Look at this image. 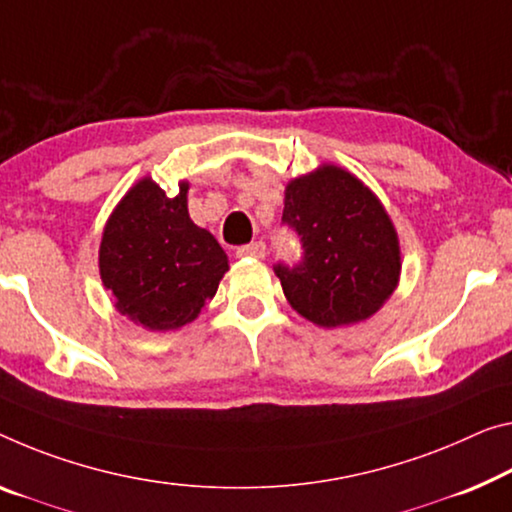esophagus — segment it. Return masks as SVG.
Returning <instances> with one entry per match:
<instances>
[{
    "mask_svg": "<svg viewBox=\"0 0 512 512\" xmlns=\"http://www.w3.org/2000/svg\"><path fill=\"white\" fill-rule=\"evenodd\" d=\"M238 256L240 258H265V245L261 240L249 242V245L238 249Z\"/></svg>",
    "mask_w": 512,
    "mask_h": 512,
    "instance_id": "34e87169",
    "label": "esophagus"
}]
</instances>
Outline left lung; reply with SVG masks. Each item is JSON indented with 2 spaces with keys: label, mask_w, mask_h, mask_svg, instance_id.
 <instances>
[{
  "label": "left lung",
  "mask_w": 512,
  "mask_h": 512,
  "mask_svg": "<svg viewBox=\"0 0 512 512\" xmlns=\"http://www.w3.org/2000/svg\"><path fill=\"white\" fill-rule=\"evenodd\" d=\"M283 222L302 238L300 265H277L288 304L313 325L364 322L398 288L400 242L371 187L336 164H320L286 185Z\"/></svg>",
  "instance_id": "8db88e82"
}]
</instances>
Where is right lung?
I'll return each mask as SVG.
<instances>
[{
  "label": "right lung",
  "mask_w": 512,
  "mask_h": 512,
  "mask_svg": "<svg viewBox=\"0 0 512 512\" xmlns=\"http://www.w3.org/2000/svg\"><path fill=\"white\" fill-rule=\"evenodd\" d=\"M190 183L167 196L151 176L137 180L102 231L100 279L116 311L148 332H171L199 318L229 272L215 235L187 212Z\"/></svg>",
  "instance_id": "obj_1"
}]
</instances>
